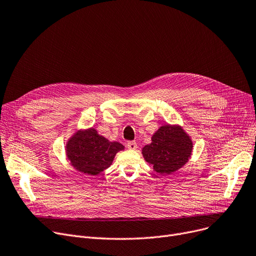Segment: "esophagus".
Wrapping results in <instances>:
<instances>
[{"label":"esophagus","instance_id":"1","mask_svg":"<svg viewBox=\"0 0 256 256\" xmlns=\"http://www.w3.org/2000/svg\"><path fill=\"white\" fill-rule=\"evenodd\" d=\"M126 146L128 150H136L137 148V143L135 141H130L126 143Z\"/></svg>","mask_w":256,"mask_h":256}]
</instances>
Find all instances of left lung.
I'll list each match as a JSON object with an SVG mask.
<instances>
[{
    "label": "left lung",
    "mask_w": 256,
    "mask_h": 256,
    "mask_svg": "<svg viewBox=\"0 0 256 256\" xmlns=\"http://www.w3.org/2000/svg\"><path fill=\"white\" fill-rule=\"evenodd\" d=\"M193 143L184 130L178 126H160L145 145L142 154L154 171L160 174H171L180 169L191 156Z\"/></svg>",
    "instance_id": "obj_1"
}]
</instances>
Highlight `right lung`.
Segmentation results:
<instances>
[{"mask_svg": "<svg viewBox=\"0 0 256 256\" xmlns=\"http://www.w3.org/2000/svg\"><path fill=\"white\" fill-rule=\"evenodd\" d=\"M124 146L98 135L94 128L78 130L66 144V154L72 166L86 176H98L109 168L115 154Z\"/></svg>", "mask_w": 256, "mask_h": 256, "instance_id": "add662e5", "label": "right lung"}]
</instances>
